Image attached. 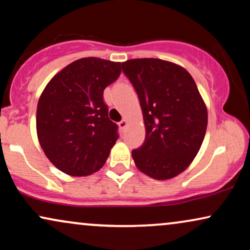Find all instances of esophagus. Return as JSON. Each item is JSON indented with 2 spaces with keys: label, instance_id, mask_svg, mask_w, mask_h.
<instances>
[{
  "label": "esophagus",
  "instance_id": "esophagus-1",
  "mask_svg": "<svg viewBox=\"0 0 250 250\" xmlns=\"http://www.w3.org/2000/svg\"><path fill=\"white\" fill-rule=\"evenodd\" d=\"M127 121H126V119H123L122 122H119V127H121V129H125L126 127H127Z\"/></svg>",
  "mask_w": 250,
  "mask_h": 250
}]
</instances>
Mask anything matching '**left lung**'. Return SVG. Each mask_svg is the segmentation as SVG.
Returning a JSON list of instances; mask_svg holds the SVG:
<instances>
[{
    "instance_id": "1",
    "label": "left lung",
    "mask_w": 250,
    "mask_h": 250,
    "mask_svg": "<svg viewBox=\"0 0 250 250\" xmlns=\"http://www.w3.org/2000/svg\"><path fill=\"white\" fill-rule=\"evenodd\" d=\"M141 104L146 140L132 157L138 168L155 180H168L186 170L197 156L205 134L206 104L193 78L169 61L142 58L122 63Z\"/></svg>"
}]
</instances>
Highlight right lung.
Here are the masks:
<instances>
[{
    "label": "right lung",
    "instance_id": "obj_1",
    "mask_svg": "<svg viewBox=\"0 0 250 250\" xmlns=\"http://www.w3.org/2000/svg\"><path fill=\"white\" fill-rule=\"evenodd\" d=\"M121 71V62L82 58L61 69L44 88L37 104V138L61 172L86 176L104 165L118 127L108 117L104 91Z\"/></svg>",
    "mask_w": 250,
    "mask_h": 250
}]
</instances>
